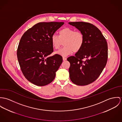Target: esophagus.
Returning <instances> with one entry per match:
<instances>
[{
	"label": "esophagus",
	"mask_w": 122,
	"mask_h": 122,
	"mask_svg": "<svg viewBox=\"0 0 122 122\" xmlns=\"http://www.w3.org/2000/svg\"><path fill=\"white\" fill-rule=\"evenodd\" d=\"M63 61H66V60H67V58L65 57H63Z\"/></svg>",
	"instance_id": "1"
}]
</instances>
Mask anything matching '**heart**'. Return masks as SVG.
Segmentation results:
<instances>
[{
	"label": "heart",
	"mask_w": 122,
	"mask_h": 122,
	"mask_svg": "<svg viewBox=\"0 0 122 122\" xmlns=\"http://www.w3.org/2000/svg\"><path fill=\"white\" fill-rule=\"evenodd\" d=\"M51 40L52 47L56 49H58L64 42V47L56 51L55 53L62 56H66L71 54L73 51L77 53L81 50L84 44L85 37L81 32L66 27L59 30L58 36L53 34Z\"/></svg>",
	"instance_id": "obj_1"
}]
</instances>
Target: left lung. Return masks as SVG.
Instances as JSON below:
<instances>
[{"label": "left lung", "instance_id": "1", "mask_svg": "<svg viewBox=\"0 0 122 122\" xmlns=\"http://www.w3.org/2000/svg\"><path fill=\"white\" fill-rule=\"evenodd\" d=\"M68 23L77 28L83 34L85 37L81 50L75 56L67 58L70 63V78L77 85H87L99 77L106 65L107 42L101 31L91 23L85 22Z\"/></svg>", "mask_w": 122, "mask_h": 122}]
</instances>
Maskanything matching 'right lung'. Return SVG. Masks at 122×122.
<instances>
[{
	"label": "right lung",
	"instance_id": "1",
	"mask_svg": "<svg viewBox=\"0 0 122 122\" xmlns=\"http://www.w3.org/2000/svg\"><path fill=\"white\" fill-rule=\"evenodd\" d=\"M64 22H40L22 36L17 55L21 70L27 80L38 86L54 80L56 72L63 62L61 56H49L53 52L51 37Z\"/></svg>",
	"mask_w": 122,
	"mask_h": 122
}]
</instances>
